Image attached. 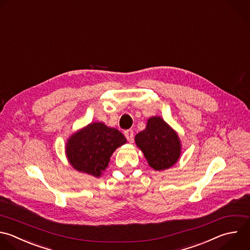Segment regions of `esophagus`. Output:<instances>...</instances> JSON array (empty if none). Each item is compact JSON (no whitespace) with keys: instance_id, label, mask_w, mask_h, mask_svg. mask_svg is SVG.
<instances>
[{"instance_id":"obj_1","label":"esophagus","mask_w":250,"mask_h":250,"mask_svg":"<svg viewBox=\"0 0 250 250\" xmlns=\"http://www.w3.org/2000/svg\"><path fill=\"white\" fill-rule=\"evenodd\" d=\"M124 135H125V137H126V139L128 140L129 143H132L134 141V132H133V130H126L124 132Z\"/></svg>"}]
</instances>
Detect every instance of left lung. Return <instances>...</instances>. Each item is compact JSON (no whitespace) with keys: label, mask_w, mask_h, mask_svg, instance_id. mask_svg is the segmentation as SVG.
<instances>
[{"label":"left lung","mask_w":250,"mask_h":250,"mask_svg":"<svg viewBox=\"0 0 250 250\" xmlns=\"http://www.w3.org/2000/svg\"><path fill=\"white\" fill-rule=\"evenodd\" d=\"M135 143L156 171L172 167L181 156L182 145L177 132L159 116L147 119L146 129L136 135Z\"/></svg>","instance_id":"1"}]
</instances>
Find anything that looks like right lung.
Masks as SVG:
<instances>
[{
    "mask_svg": "<svg viewBox=\"0 0 250 250\" xmlns=\"http://www.w3.org/2000/svg\"><path fill=\"white\" fill-rule=\"evenodd\" d=\"M126 142L117 129L103 122H93L68 138L65 154L75 170L99 178L108 166L115 149Z\"/></svg>",
    "mask_w": 250,
    "mask_h": 250,
    "instance_id": "right-lung-1",
    "label": "right lung"
}]
</instances>
